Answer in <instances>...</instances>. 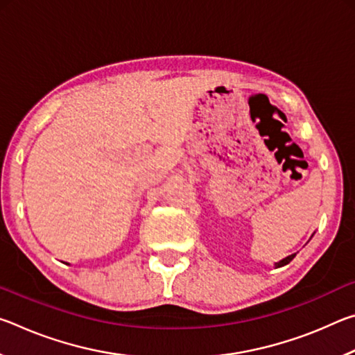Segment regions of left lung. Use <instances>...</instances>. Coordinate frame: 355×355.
I'll return each mask as SVG.
<instances>
[{
  "mask_svg": "<svg viewBox=\"0 0 355 355\" xmlns=\"http://www.w3.org/2000/svg\"><path fill=\"white\" fill-rule=\"evenodd\" d=\"M294 257H296V254H291V255H288V257H285V258H284V260H280V261L275 263L274 266H275V268H282V266H285V264L290 263Z\"/></svg>",
  "mask_w": 355,
  "mask_h": 355,
  "instance_id": "left-lung-1",
  "label": "left lung"
}]
</instances>
